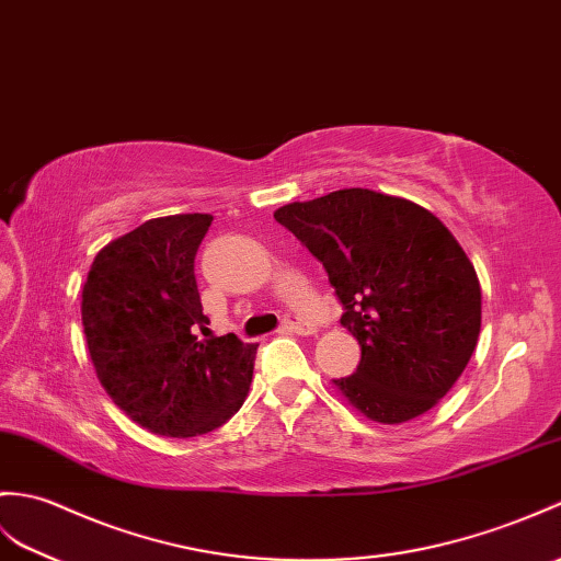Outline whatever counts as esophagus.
<instances>
[{
  "instance_id": "1",
  "label": "esophagus",
  "mask_w": 561,
  "mask_h": 561,
  "mask_svg": "<svg viewBox=\"0 0 561 561\" xmlns=\"http://www.w3.org/2000/svg\"><path fill=\"white\" fill-rule=\"evenodd\" d=\"M284 330L286 332H294V334H301V336H308V334L316 332V330H312V324L298 320V318H286L284 320Z\"/></svg>"
}]
</instances>
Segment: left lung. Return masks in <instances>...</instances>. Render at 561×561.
<instances>
[{"mask_svg":"<svg viewBox=\"0 0 561 561\" xmlns=\"http://www.w3.org/2000/svg\"><path fill=\"white\" fill-rule=\"evenodd\" d=\"M275 219L320 260L360 346L356 373L332 380L336 392L385 425L437 407L471 360L483 316L454 233L425 207L370 188L289 203Z\"/></svg>","mask_w":561,"mask_h":561,"instance_id":"obj_1","label":"left lung"}]
</instances>
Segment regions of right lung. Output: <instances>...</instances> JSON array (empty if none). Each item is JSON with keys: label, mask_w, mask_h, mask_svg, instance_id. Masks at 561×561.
Instances as JSON below:
<instances>
[{"label": "right lung", "mask_w": 561, "mask_h": 561, "mask_svg": "<svg viewBox=\"0 0 561 561\" xmlns=\"http://www.w3.org/2000/svg\"><path fill=\"white\" fill-rule=\"evenodd\" d=\"M213 215L148 219L95 255L83 284L85 342L104 392L154 435L195 437L227 423L253 380L257 344L203 330L195 251Z\"/></svg>", "instance_id": "1"}]
</instances>
